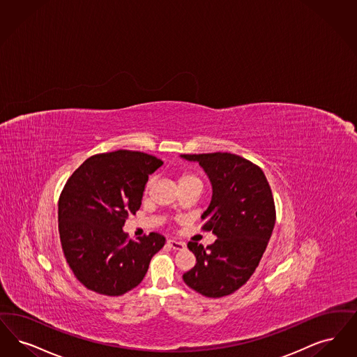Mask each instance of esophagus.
Listing matches in <instances>:
<instances>
[{
	"mask_svg": "<svg viewBox=\"0 0 357 357\" xmlns=\"http://www.w3.org/2000/svg\"><path fill=\"white\" fill-rule=\"evenodd\" d=\"M168 245H169L171 248L174 249V250H183V249H185V243L178 241V240H176V238L168 240Z\"/></svg>",
	"mask_w": 357,
	"mask_h": 357,
	"instance_id": "obj_1",
	"label": "esophagus"
}]
</instances>
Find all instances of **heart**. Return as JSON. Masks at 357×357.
<instances>
[{
  "instance_id": "heart-1",
  "label": "heart",
  "mask_w": 357,
  "mask_h": 357,
  "mask_svg": "<svg viewBox=\"0 0 357 357\" xmlns=\"http://www.w3.org/2000/svg\"><path fill=\"white\" fill-rule=\"evenodd\" d=\"M188 183H202L200 178L197 176H195L193 173L190 172H183L180 176H178V185H183V184H188Z\"/></svg>"
}]
</instances>
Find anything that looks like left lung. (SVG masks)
Instances as JSON below:
<instances>
[{
    "instance_id": "left-lung-1",
    "label": "left lung",
    "mask_w": 357,
    "mask_h": 357,
    "mask_svg": "<svg viewBox=\"0 0 357 357\" xmlns=\"http://www.w3.org/2000/svg\"><path fill=\"white\" fill-rule=\"evenodd\" d=\"M199 162L212 184V199L202 215L204 229L218 240L188 248L196 265L183 275L189 288L206 297L231 295L244 285L260 263L273 232L276 211L264 172L232 153L181 155Z\"/></svg>"
}]
</instances>
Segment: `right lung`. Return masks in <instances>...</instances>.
Instances as JSON below:
<instances>
[{"label": "right lung", "mask_w": 357, "mask_h": 357, "mask_svg": "<svg viewBox=\"0 0 357 357\" xmlns=\"http://www.w3.org/2000/svg\"><path fill=\"white\" fill-rule=\"evenodd\" d=\"M164 162L155 155L116 151L86 158L63 186L59 231L63 255L88 289L124 295L145 278L165 244L160 233L128 240L124 225L141 206L149 174Z\"/></svg>", "instance_id": "1"}]
</instances>
